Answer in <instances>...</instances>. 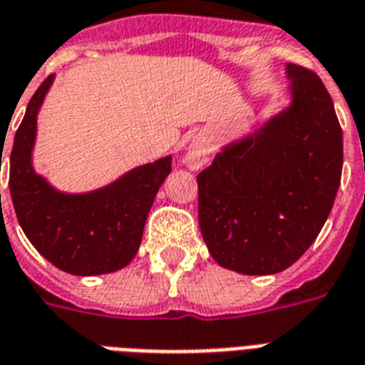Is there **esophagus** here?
I'll use <instances>...</instances> for the list:
<instances>
[{"mask_svg":"<svg viewBox=\"0 0 365 365\" xmlns=\"http://www.w3.org/2000/svg\"><path fill=\"white\" fill-rule=\"evenodd\" d=\"M210 155L209 139L205 135H197L195 139L191 141L190 148H187V156H185V164L193 170H199L203 166L207 158Z\"/></svg>","mask_w":365,"mask_h":365,"instance_id":"obj_1","label":"esophagus"}]
</instances>
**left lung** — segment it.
Listing matches in <instances>:
<instances>
[{
  "label": "left lung",
  "mask_w": 365,
  "mask_h": 365,
  "mask_svg": "<svg viewBox=\"0 0 365 365\" xmlns=\"http://www.w3.org/2000/svg\"><path fill=\"white\" fill-rule=\"evenodd\" d=\"M292 104L197 174L199 226L218 265L274 274L319 236L342 174V129L323 81L286 67Z\"/></svg>",
  "instance_id": "1"
}]
</instances>
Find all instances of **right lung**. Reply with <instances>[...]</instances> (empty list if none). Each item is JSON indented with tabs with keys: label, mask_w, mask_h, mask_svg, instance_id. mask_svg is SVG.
<instances>
[{
	"label": "right lung",
	"mask_w": 365,
	"mask_h": 365,
	"mask_svg": "<svg viewBox=\"0 0 365 365\" xmlns=\"http://www.w3.org/2000/svg\"><path fill=\"white\" fill-rule=\"evenodd\" d=\"M52 81L50 75L32 94L9 156V191L19 224L40 255L61 271L79 277L120 271L141 245L145 220L172 172V158L139 166L93 193L56 191L31 162L36 114Z\"/></svg>",
	"instance_id": "add662e5"
}]
</instances>
